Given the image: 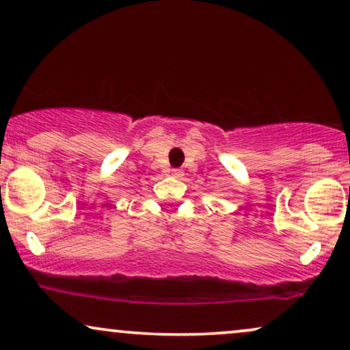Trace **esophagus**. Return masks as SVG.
I'll list each match as a JSON object with an SVG mask.
<instances>
[{"label":"esophagus","mask_w":350,"mask_h":350,"mask_svg":"<svg viewBox=\"0 0 350 350\" xmlns=\"http://www.w3.org/2000/svg\"><path fill=\"white\" fill-rule=\"evenodd\" d=\"M172 176H174V178H183V176H184V172L183 171H180V170H172Z\"/></svg>","instance_id":"obj_1"}]
</instances>
